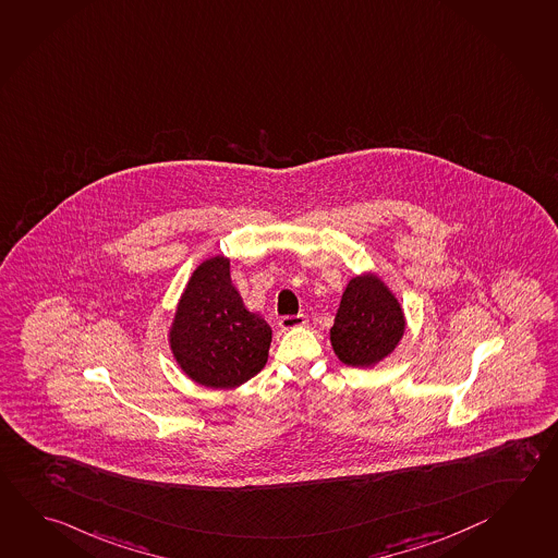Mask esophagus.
<instances>
[{
    "label": "esophagus",
    "mask_w": 558,
    "mask_h": 558,
    "mask_svg": "<svg viewBox=\"0 0 558 558\" xmlns=\"http://www.w3.org/2000/svg\"><path fill=\"white\" fill-rule=\"evenodd\" d=\"M304 325H306L304 315L281 316V318H279V326H281L283 330H291V328H299V326Z\"/></svg>",
    "instance_id": "esophagus-1"
}]
</instances>
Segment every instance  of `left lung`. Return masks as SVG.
I'll return each instance as SVG.
<instances>
[{"label": "left lung", "instance_id": "left-lung-1", "mask_svg": "<svg viewBox=\"0 0 558 558\" xmlns=\"http://www.w3.org/2000/svg\"><path fill=\"white\" fill-rule=\"evenodd\" d=\"M405 330L396 296L374 275H362L345 287L330 342L348 365L367 367L393 352Z\"/></svg>", "mask_w": 558, "mask_h": 558}]
</instances>
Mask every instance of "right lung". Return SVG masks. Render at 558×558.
<instances>
[{
	"label": "right lung",
	"mask_w": 558,
	"mask_h": 558,
	"mask_svg": "<svg viewBox=\"0 0 558 558\" xmlns=\"http://www.w3.org/2000/svg\"><path fill=\"white\" fill-rule=\"evenodd\" d=\"M271 328L250 313L230 279L226 257L206 259L184 289L171 350L184 374L206 387L242 386L264 369Z\"/></svg>",
	"instance_id": "right-lung-1"
}]
</instances>
